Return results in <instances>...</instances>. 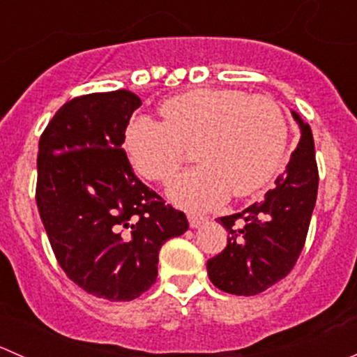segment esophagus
Returning <instances> with one entry per match:
<instances>
[{
  "mask_svg": "<svg viewBox=\"0 0 357 357\" xmlns=\"http://www.w3.org/2000/svg\"><path fill=\"white\" fill-rule=\"evenodd\" d=\"M188 222L192 228H199L202 222H205L204 215H195V214H188Z\"/></svg>",
  "mask_w": 357,
  "mask_h": 357,
  "instance_id": "34e87169",
  "label": "esophagus"
}]
</instances>
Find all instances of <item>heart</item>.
I'll return each mask as SVG.
<instances>
[{"label":"heart","instance_id":"obj_1","mask_svg":"<svg viewBox=\"0 0 357 357\" xmlns=\"http://www.w3.org/2000/svg\"><path fill=\"white\" fill-rule=\"evenodd\" d=\"M162 121L135 117L124 146L143 178L167 185L192 146L199 162L172 183L169 195L179 207L207 211L228 199L247 197L269 181L289 142V122L269 96L238 89L200 88L165 100Z\"/></svg>","mask_w":357,"mask_h":357}]
</instances>
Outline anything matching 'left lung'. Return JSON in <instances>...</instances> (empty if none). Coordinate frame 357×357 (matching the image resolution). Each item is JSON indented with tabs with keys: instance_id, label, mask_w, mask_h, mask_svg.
<instances>
[{
	"instance_id": "8db88e82",
	"label": "left lung",
	"mask_w": 357,
	"mask_h": 357,
	"mask_svg": "<svg viewBox=\"0 0 357 357\" xmlns=\"http://www.w3.org/2000/svg\"><path fill=\"white\" fill-rule=\"evenodd\" d=\"M301 142L276 186L238 214L219 218L228 245L207 261L211 282L235 295H257L294 269L307 236L318 197V165L309 124L291 112Z\"/></svg>"
}]
</instances>
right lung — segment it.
<instances>
[{
  "label": "right lung",
  "mask_w": 357,
  "mask_h": 357,
  "mask_svg": "<svg viewBox=\"0 0 357 357\" xmlns=\"http://www.w3.org/2000/svg\"><path fill=\"white\" fill-rule=\"evenodd\" d=\"M142 100L128 89L72 98L39 138L36 204L60 268L112 302L157 280L158 250L188 229L181 211L136 178L122 143Z\"/></svg>",
  "instance_id": "right-lung-1"
}]
</instances>
